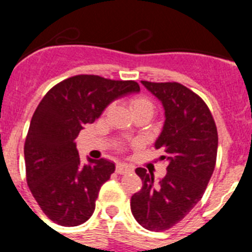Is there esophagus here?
<instances>
[{
  "label": "esophagus",
  "instance_id": "1",
  "mask_svg": "<svg viewBox=\"0 0 252 252\" xmlns=\"http://www.w3.org/2000/svg\"><path fill=\"white\" fill-rule=\"evenodd\" d=\"M131 171H133V166L125 164V162H117V165H116V173L117 174H127Z\"/></svg>",
  "mask_w": 252,
  "mask_h": 252
}]
</instances>
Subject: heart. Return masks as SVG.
<instances>
[{
    "label": "heart",
    "instance_id": "b5f03b06",
    "mask_svg": "<svg viewBox=\"0 0 252 252\" xmlns=\"http://www.w3.org/2000/svg\"><path fill=\"white\" fill-rule=\"evenodd\" d=\"M130 108L132 111V113H136L139 111H153V103L150 102V99H148L146 97H135L130 101Z\"/></svg>",
    "mask_w": 252,
    "mask_h": 252
}]
</instances>
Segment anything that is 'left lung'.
I'll list each match as a JSON object with an SVG mask.
<instances>
[{"label": "left lung", "mask_w": 252, "mask_h": 252, "mask_svg": "<svg viewBox=\"0 0 252 252\" xmlns=\"http://www.w3.org/2000/svg\"><path fill=\"white\" fill-rule=\"evenodd\" d=\"M142 86L162 104L165 121L155 149L168 161L157 182L153 173L137 168L142 188L131 197V212L144 228L165 231L201 201L216 165L218 135L211 111L199 95L177 82Z\"/></svg>", "instance_id": "obj_1"}]
</instances>
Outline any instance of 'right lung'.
Masks as SVG:
<instances>
[{"label":"right lung","instance_id":"right-lung-1","mask_svg":"<svg viewBox=\"0 0 252 252\" xmlns=\"http://www.w3.org/2000/svg\"><path fill=\"white\" fill-rule=\"evenodd\" d=\"M139 92L133 81L82 74L60 82L44 95L31 119L24 155L29 188L51 221L73 227L93 215L99 189L115 164L90 158L82 164L75 139L108 104Z\"/></svg>","mask_w":252,"mask_h":252}]
</instances>
